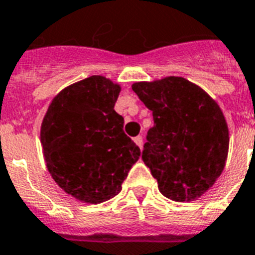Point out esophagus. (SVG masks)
I'll return each mask as SVG.
<instances>
[{
	"label": "esophagus",
	"mask_w": 255,
	"mask_h": 255,
	"mask_svg": "<svg viewBox=\"0 0 255 255\" xmlns=\"http://www.w3.org/2000/svg\"><path fill=\"white\" fill-rule=\"evenodd\" d=\"M133 141L136 143V145H139V147H143V137L141 136H136L135 139H133Z\"/></svg>",
	"instance_id": "34e87169"
}]
</instances>
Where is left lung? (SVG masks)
I'll list each match as a JSON object with an SVG mask.
<instances>
[{"label":"left lung","instance_id":"1","mask_svg":"<svg viewBox=\"0 0 255 255\" xmlns=\"http://www.w3.org/2000/svg\"><path fill=\"white\" fill-rule=\"evenodd\" d=\"M132 89L152 111L141 159L159 191L175 202L203 195L222 174L229 152V128L218 104L175 76L135 83Z\"/></svg>","mask_w":255,"mask_h":255}]
</instances>
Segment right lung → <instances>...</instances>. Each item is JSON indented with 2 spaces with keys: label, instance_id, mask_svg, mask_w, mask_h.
Returning <instances> with one entry per match:
<instances>
[{
  "label": "right lung",
  "instance_id": "right-lung-1",
  "mask_svg": "<svg viewBox=\"0 0 255 255\" xmlns=\"http://www.w3.org/2000/svg\"><path fill=\"white\" fill-rule=\"evenodd\" d=\"M120 85L103 76L64 88L41 124L48 171L64 191L84 203H102L122 190L140 148L123 131L114 110Z\"/></svg>",
  "mask_w": 255,
  "mask_h": 255
}]
</instances>
